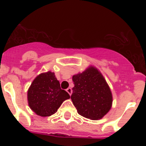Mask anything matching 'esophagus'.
Listing matches in <instances>:
<instances>
[{
  "instance_id": "obj_1",
  "label": "esophagus",
  "mask_w": 146,
  "mask_h": 146,
  "mask_svg": "<svg viewBox=\"0 0 146 146\" xmlns=\"http://www.w3.org/2000/svg\"><path fill=\"white\" fill-rule=\"evenodd\" d=\"M66 91L68 92V94H69V95H72V89L71 88H68L66 89Z\"/></svg>"
}]
</instances>
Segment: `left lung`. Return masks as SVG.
Returning a JSON list of instances; mask_svg holds the SVG:
<instances>
[{"label":"left lung","instance_id":"1","mask_svg":"<svg viewBox=\"0 0 146 146\" xmlns=\"http://www.w3.org/2000/svg\"><path fill=\"white\" fill-rule=\"evenodd\" d=\"M72 80L74 87L71 99L77 113L90 119H101L110 110L113 102L110 89L101 73L90 67L73 76Z\"/></svg>","mask_w":146,"mask_h":146}]
</instances>
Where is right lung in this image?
I'll use <instances>...</instances> for the list:
<instances>
[{
	"mask_svg": "<svg viewBox=\"0 0 146 146\" xmlns=\"http://www.w3.org/2000/svg\"><path fill=\"white\" fill-rule=\"evenodd\" d=\"M70 98L60 88L53 72H47L35 78L28 91L31 109L40 116H50L57 112L63 102Z\"/></svg>",
	"mask_w": 146,
	"mask_h": 146,
	"instance_id": "1",
	"label": "right lung"
}]
</instances>
